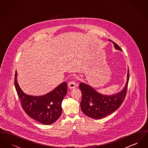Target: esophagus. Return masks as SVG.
<instances>
[{
  "label": "esophagus",
  "mask_w": 148,
  "mask_h": 148,
  "mask_svg": "<svg viewBox=\"0 0 148 148\" xmlns=\"http://www.w3.org/2000/svg\"><path fill=\"white\" fill-rule=\"evenodd\" d=\"M68 85L70 89H74L76 88V86H77V84L74 81H71L68 83Z\"/></svg>",
  "instance_id": "esophagus-1"
}]
</instances>
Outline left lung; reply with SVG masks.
Masks as SVG:
<instances>
[{
    "label": "left lung",
    "instance_id": "8db88e82",
    "mask_svg": "<svg viewBox=\"0 0 148 148\" xmlns=\"http://www.w3.org/2000/svg\"><path fill=\"white\" fill-rule=\"evenodd\" d=\"M114 48L121 51L116 43L113 42ZM129 80V71L127 69V82L125 86L116 94L112 95L100 94L89 85L81 83L79 89L82 94L80 108L86 116L96 119L103 118L116 110L123 103L127 94Z\"/></svg>",
    "mask_w": 148,
    "mask_h": 148
}]
</instances>
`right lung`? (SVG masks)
Here are the masks:
<instances>
[{
  "mask_svg": "<svg viewBox=\"0 0 148 148\" xmlns=\"http://www.w3.org/2000/svg\"><path fill=\"white\" fill-rule=\"evenodd\" d=\"M14 84L21 106L30 117L43 124L50 125L61 116L62 103L67 93L66 82L61 83L51 92L42 96L29 95L22 91L18 84L16 71Z\"/></svg>",
  "mask_w": 148,
  "mask_h": 148,
  "instance_id": "1",
  "label": "right lung"
}]
</instances>
